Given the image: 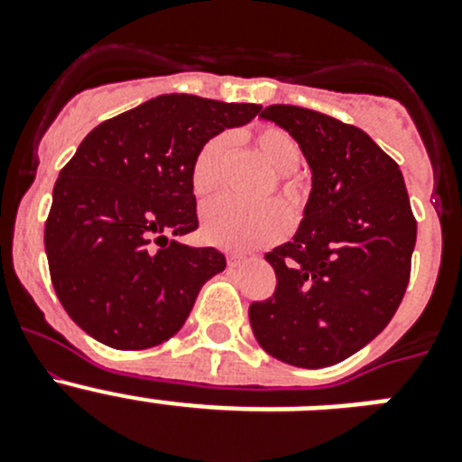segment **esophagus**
I'll return each instance as SVG.
<instances>
[{
	"label": "esophagus",
	"mask_w": 462,
	"mask_h": 462,
	"mask_svg": "<svg viewBox=\"0 0 462 462\" xmlns=\"http://www.w3.org/2000/svg\"><path fill=\"white\" fill-rule=\"evenodd\" d=\"M243 261H247V254H238V252H231V254H226V263L228 268H236L240 266Z\"/></svg>",
	"instance_id": "obj_1"
}]
</instances>
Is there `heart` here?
Returning <instances> with one entry per match:
<instances>
[{"instance_id":"heart-1","label":"heart","mask_w":462,"mask_h":462,"mask_svg":"<svg viewBox=\"0 0 462 462\" xmlns=\"http://www.w3.org/2000/svg\"><path fill=\"white\" fill-rule=\"evenodd\" d=\"M256 157L275 173V194L280 203L266 201L259 206H240L228 199H219L203 208L201 234L210 245L222 250H254L277 243L287 234L289 222L303 219L308 189L296 175L303 159L296 138L275 125H263L247 134ZM231 141L226 134L208 138L191 162V187L199 196H210L222 189Z\"/></svg>"}]
</instances>
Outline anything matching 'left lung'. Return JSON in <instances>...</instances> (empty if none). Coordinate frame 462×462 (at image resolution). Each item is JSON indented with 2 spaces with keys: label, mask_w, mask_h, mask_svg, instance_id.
<instances>
[{
  "label": "left lung",
  "mask_w": 462,
  "mask_h": 462,
  "mask_svg": "<svg viewBox=\"0 0 462 462\" xmlns=\"http://www.w3.org/2000/svg\"><path fill=\"white\" fill-rule=\"evenodd\" d=\"M261 117L296 138L312 194L291 243L266 254L277 287L250 305L252 330L289 365H336L386 328L410 284L416 219L405 180L358 126L287 104Z\"/></svg>",
  "instance_id": "8db88e82"
}]
</instances>
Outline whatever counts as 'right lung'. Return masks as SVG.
<instances>
[{"instance_id":"obj_1","label":"right lung","mask_w":462,"mask_h":462,"mask_svg":"<svg viewBox=\"0 0 462 462\" xmlns=\"http://www.w3.org/2000/svg\"><path fill=\"white\" fill-rule=\"evenodd\" d=\"M256 104L162 94L101 122L60 171L46 219L51 280L67 314L113 349L173 337L226 259L178 236L199 228L191 162Z\"/></svg>"}]
</instances>
